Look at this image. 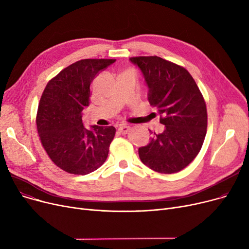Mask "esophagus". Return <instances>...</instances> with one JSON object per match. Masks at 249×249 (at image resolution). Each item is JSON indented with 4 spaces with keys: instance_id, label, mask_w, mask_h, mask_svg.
I'll list each match as a JSON object with an SVG mask.
<instances>
[{
    "instance_id": "esophagus-1",
    "label": "esophagus",
    "mask_w": 249,
    "mask_h": 249,
    "mask_svg": "<svg viewBox=\"0 0 249 249\" xmlns=\"http://www.w3.org/2000/svg\"><path fill=\"white\" fill-rule=\"evenodd\" d=\"M130 129L131 128L127 125H121L119 128H118V131H119L121 134H127L130 131Z\"/></svg>"
}]
</instances>
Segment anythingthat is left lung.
<instances>
[{
  "mask_svg": "<svg viewBox=\"0 0 249 249\" xmlns=\"http://www.w3.org/2000/svg\"><path fill=\"white\" fill-rule=\"evenodd\" d=\"M141 71L148 87L147 99L160 115L162 132L139 147L141 161L152 171L174 174L198 155L207 132V109L190 72L159 56L129 59ZM152 133V132H151Z\"/></svg>",
  "mask_w": 249,
  "mask_h": 249,
  "instance_id": "obj_1",
  "label": "left lung"
}]
</instances>
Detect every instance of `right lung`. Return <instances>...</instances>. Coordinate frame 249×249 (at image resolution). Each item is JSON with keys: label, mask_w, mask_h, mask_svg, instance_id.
<instances>
[{"label": "right lung", "mask_w": 249, "mask_h": 249, "mask_svg": "<svg viewBox=\"0 0 249 249\" xmlns=\"http://www.w3.org/2000/svg\"><path fill=\"white\" fill-rule=\"evenodd\" d=\"M116 59H82L62 70L46 85L39 102L36 125L42 146L62 171L88 175L108 158L113 126L84 127L83 110L89 103V86Z\"/></svg>", "instance_id": "add662e5"}]
</instances>
